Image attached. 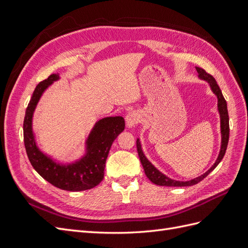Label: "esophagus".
Here are the masks:
<instances>
[{
  "mask_svg": "<svg viewBox=\"0 0 248 248\" xmlns=\"http://www.w3.org/2000/svg\"><path fill=\"white\" fill-rule=\"evenodd\" d=\"M140 117L136 111H130L128 112V115L126 116V123L129 128H132V127L138 125L140 123Z\"/></svg>",
  "mask_w": 248,
  "mask_h": 248,
  "instance_id": "esophagus-1",
  "label": "esophagus"
}]
</instances>
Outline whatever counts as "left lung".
Instances as JSON below:
<instances>
[{
	"instance_id": "left-lung-1",
	"label": "left lung",
	"mask_w": 248,
	"mask_h": 248,
	"mask_svg": "<svg viewBox=\"0 0 248 248\" xmlns=\"http://www.w3.org/2000/svg\"><path fill=\"white\" fill-rule=\"evenodd\" d=\"M197 71L199 73V78L207 80L209 82L210 87H211L213 93L217 96V99H218V111L220 115V128H221V148H220V152L218 155V158L215 161V163L211 167L209 170H207L204 175H202L196 179H192L190 181H185V182H180V181H175V180H171L168 178L167 176H164L163 174L154 168L152 166V163L150 162L146 156L144 155L141 151V147H140V140H137V149H138V153L139 157L141 162V166L144 168L145 174L148 177L150 181L153 182L156 185H160V186H192L194 184H198L201 182L202 179L206 178L210 172H211L217 166L218 163L221 161L223 158L224 154H226L227 151V147H228V142H229V136H230V125H229V112H228V107H227V101L224 99V97L221 93V90L219 86L217 85V82L215 78L211 76V74L207 73L202 68H200V67H197Z\"/></svg>"
}]
</instances>
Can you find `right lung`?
<instances>
[{
	"instance_id": "add662e5",
	"label": "right lung",
	"mask_w": 248,
	"mask_h": 248,
	"mask_svg": "<svg viewBox=\"0 0 248 248\" xmlns=\"http://www.w3.org/2000/svg\"><path fill=\"white\" fill-rule=\"evenodd\" d=\"M57 79H59V74H51L46 79L40 81L28 104L24 120V141L27 155L35 170L58 188L68 191L91 189L102 181L109 149L112 141L124 130L125 121L122 117H108L99 120L86 141L85 156L68 166L56 163L36 146L32 130V118L42 93Z\"/></svg>"
}]
</instances>
